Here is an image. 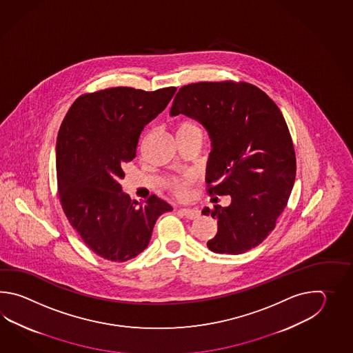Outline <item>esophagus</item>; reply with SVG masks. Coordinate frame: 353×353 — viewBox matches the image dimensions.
<instances>
[{
    "label": "esophagus",
    "mask_w": 353,
    "mask_h": 353,
    "mask_svg": "<svg viewBox=\"0 0 353 353\" xmlns=\"http://www.w3.org/2000/svg\"><path fill=\"white\" fill-rule=\"evenodd\" d=\"M179 212L184 217H187L188 219H195V218L199 217V210L181 208Z\"/></svg>",
    "instance_id": "34e87169"
}]
</instances>
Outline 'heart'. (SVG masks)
Here are the masks:
<instances>
[{
    "label": "heart",
    "instance_id": "obj_1",
    "mask_svg": "<svg viewBox=\"0 0 353 353\" xmlns=\"http://www.w3.org/2000/svg\"><path fill=\"white\" fill-rule=\"evenodd\" d=\"M192 134H201V130L196 125L190 121H181L176 126V137L192 135ZM193 184V178L190 175H184L179 178L169 179V188L172 189L174 194L181 199H185L190 194V187Z\"/></svg>",
    "mask_w": 353,
    "mask_h": 353
}]
</instances>
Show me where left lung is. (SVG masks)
Wrapping results in <instances>:
<instances>
[{
	"label": "left lung",
	"mask_w": 353,
	"mask_h": 353,
	"mask_svg": "<svg viewBox=\"0 0 353 353\" xmlns=\"http://www.w3.org/2000/svg\"><path fill=\"white\" fill-rule=\"evenodd\" d=\"M180 113L208 131V194L232 199L228 207L202 210L218 221L207 246L227 255L259 246L275 228L295 180V152L283 113L263 90L232 81L181 87L170 108L172 116Z\"/></svg>",
	"instance_id": "8db88e82"
}]
</instances>
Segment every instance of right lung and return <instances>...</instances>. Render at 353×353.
Wrapping results in <instances>:
<instances>
[{
	"label": "right lung",
	"mask_w": 353,
	"mask_h": 353,
	"mask_svg": "<svg viewBox=\"0 0 353 353\" xmlns=\"http://www.w3.org/2000/svg\"><path fill=\"white\" fill-rule=\"evenodd\" d=\"M176 88L154 92L114 87L75 99L57 139L59 199L70 225L105 260L141 254L154 225L172 205L150 195L145 203L122 192L123 165L136 157L145 126L165 110Z\"/></svg>",
	"instance_id": "obj_1"
}]
</instances>
